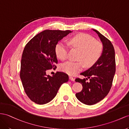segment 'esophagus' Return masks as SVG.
<instances>
[{
    "instance_id": "1",
    "label": "esophagus",
    "mask_w": 129,
    "mask_h": 129,
    "mask_svg": "<svg viewBox=\"0 0 129 129\" xmlns=\"http://www.w3.org/2000/svg\"><path fill=\"white\" fill-rule=\"evenodd\" d=\"M69 79H70V80H71V81H75V79L72 77H71V76H70L69 77Z\"/></svg>"
}]
</instances>
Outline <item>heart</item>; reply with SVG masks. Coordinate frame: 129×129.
Returning <instances> with one entry per match:
<instances>
[{"instance_id":"b5f03b06","label":"heart","mask_w":129,"mask_h":129,"mask_svg":"<svg viewBox=\"0 0 129 129\" xmlns=\"http://www.w3.org/2000/svg\"><path fill=\"white\" fill-rule=\"evenodd\" d=\"M68 44L72 47L80 50L77 62L68 61L60 66V70L70 75H74L83 69L84 64L90 67L96 62L102 54L103 47L100 42L95 41L90 35L80 34L68 40ZM68 47L65 43L59 42L56 45L55 53L57 57L61 60L68 57Z\"/></svg>"}]
</instances>
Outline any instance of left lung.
<instances>
[{"label":"left lung","mask_w":129,"mask_h":129,"mask_svg":"<svg viewBox=\"0 0 129 129\" xmlns=\"http://www.w3.org/2000/svg\"><path fill=\"white\" fill-rule=\"evenodd\" d=\"M98 35L102 44V54L95 64L81 73L86 78H76L82 84V90L76 94L79 101L87 105H93L104 99L110 91L115 72L114 49L111 42L100 33L92 29ZM90 81H87V78Z\"/></svg>","instance_id":"obj_1"}]
</instances>
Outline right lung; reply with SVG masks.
Masks as SVG:
<instances>
[{"instance_id": "obj_1", "label": "right lung", "mask_w": 129, "mask_h": 129, "mask_svg": "<svg viewBox=\"0 0 129 129\" xmlns=\"http://www.w3.org/2000/svg\"><path fill=\"white\" fill-rule=\"evenodd\" d=\"M72 31L46 30L32 38L24 48L22 56L20 77L25 93L31 101L44 105L54 99L61 85L69 81L67 74L46 71L57 64L55 53L58 41Z\"/></svg>"}]
</instances>
